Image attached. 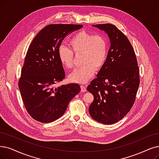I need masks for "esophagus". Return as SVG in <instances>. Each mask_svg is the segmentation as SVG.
Listing matches in <instances>:
<instances>
[{
  "label": "esophagus",
  "mask_w": 159,
  "mask_h": 159,
  "mask_svg": "<svg viewBox=\"0 0 159 159\" xmlns=\"http://www.w3.org/2000/svg\"><path fill=\"white\" fill-rule=\"evenodd\" d=\"M86 90H87L86 86H85V85H81V91L82 92H85Z\"/></svg>",
  "instance_id": "1"
}]
</instances>
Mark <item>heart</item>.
Here are the masks:
<instances>
[{"label":"heart","instance_id":"b5f03b06","mask_svg":"<svg viewBox=\"0 0 159 159\" xmlns=\"http://www.w3.org/2000/svg\"><path fill=\"white\" fill-rule=\"evenodd\" d=\"M71 49L61 45L57 53L61 65L65 68L74 66V53L81 54V62L83 65L69 75L72 82L85 84L95 73L99 70L106 62L108 55L109 43L103 34H94L85 30L75 34L69 40Z\"/></svg>","mask_w":159,"mask_h":159}]
</instances>
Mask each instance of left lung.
Instances as JSON below:
<instances>
[{
	"label": "left lung",
	"instance_id": "1",
	"mask_svg": "<svg viewBox=\"0 0 159 159\" xmlns=\"http://www.w3.org/2000/svg\"><path fill=\"white\" fill-rule=\"evenodd\" d=\"M93 26L107 34L110 48L97 78L87 88L94 97L89 111L97 121L110 125L122 119L134 104L139 85V66L130 42L115 25Z\"/></svg>",
	"mask_w": 159,
	"mask_h": 159
}]
</instances>
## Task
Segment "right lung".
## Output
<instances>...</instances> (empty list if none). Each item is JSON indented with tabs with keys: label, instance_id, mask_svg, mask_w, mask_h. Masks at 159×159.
<instances>
[{
	"label": "right lung",
	"instance_id": "right-lung-1",
	"mask_svg": "<svg viewBox=\"0 0 159 159\" xmlns=\"http://www.w3.org/2000/svg\"><path fill=\"white\" fill-rule=\"evenodd\" d=\"M82 25L51 24L42 29L29 47L19 80L25 109L38 121L48 123L60 118L76 94L77 84L55 87L65 72L57 51L65 38Z\"/></svg>",
	"mask_w": 159,
	"mask_h": 159
}]
</instances>
